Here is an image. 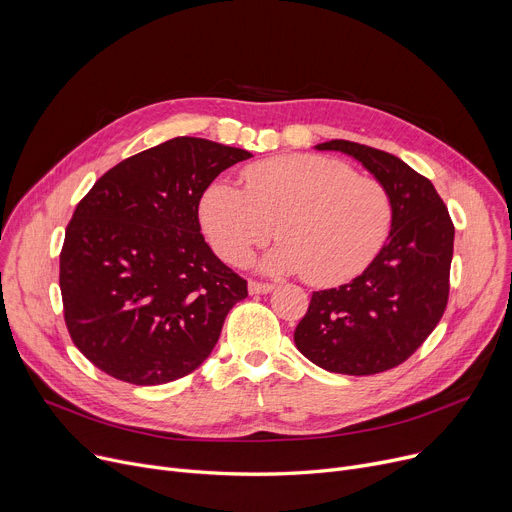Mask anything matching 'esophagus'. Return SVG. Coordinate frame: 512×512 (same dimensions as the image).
I'll use <instances>...</instances> for the list:
<instances>
[{"instance_id":"esophagus-1","label":"esophagus","mask_w":512,"mask_h":512,"mask_svg":"<svg viewBox=\"0 0 512 512\" xmlns=\"http://www.w3.org/2000/svg\"><path fill=\"white\" fill-rule=\"evenodd\" d=\"M272 290H274V284L249 280V292H251V294H267V292H272Z\"/></svg>"}]
</instances>
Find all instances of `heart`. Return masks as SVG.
<instances>
[{"mask_svg":"<svg viewBox=\"0 0 512 512\" xmlns=\"http://www.w3.org/2000/svg\"><path fill=\"white\" fill-rule=\"evenodd\" d=\"M242 182L245 191L213 182L199 205L211 247L228 263L247 261L278 224L284 240L261 259L263 270L334 286L359 276L390 232L384 184L340 159L282 155L249 166Z\"/></svg>","mask_w":512,"mask_h":512,"instance_id":"obj_1","label":"heart"}]
</instances>
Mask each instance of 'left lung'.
<instances>
[{
    "label": "left lung",
    "mask_w": 512,
    "mask_h": 512,
    "mask_svg": "<svg viewBox=\"0 0 512 512\" xmlns=\"http://www.w3.org/2000/svg\"><path fill=\"white\" fill-rule=\"evenodd\" d=\"M315 149L361 161L390 195L392 224L386 245L361 276L313 292L294 344L332 373H382L407 361L444 315L454 226L434 184L400 157L351 141Z\"/></svg>",
    "instance_id": "left-lung-1"
}]
</instances>
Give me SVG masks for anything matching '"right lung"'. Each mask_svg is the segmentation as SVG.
Wrapping results in <instances>:
<instances>
[{"label": "right lung", "mask_w": 512, "mask_h": 512, "mask_svg": "<svg viewBox=\"0 0 512 512\" xmlns=\"http://www.w3.org/2000/svg\"><path fill=\"white\" fill-rule=\"evenodd\" d=\"M249 151L176 137L105 172L74 209L60 253L72 342L134 386L184 378L213 351L247 280L213 255L199 201Z\"/></svg>", "instance_id": "1"}]
</instances>
